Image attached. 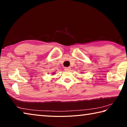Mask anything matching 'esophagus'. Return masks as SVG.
<instances>
[{
    "instance_id": "34e87169",
    "label": "esophagus",
    "mask_w": 127,
    "mask_h": 127,
    "mask_svg": "<svg viewBox=\"0 0 127 127\" xmlns=\"http://www.w3.org/2000/svg\"><path fill=\"white\" fill-rule=\"evenodd\" d=\"M70 69H71L70 67H65L64 68V70H65V71H69V70H70Z\"/></svg>"
}]
</instances>
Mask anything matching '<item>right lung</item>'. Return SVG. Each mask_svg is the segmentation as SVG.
Listing matches in <instances>:
<instances>
[{"mask_svg":"<svg viewBox=\"0 0 127 127\" xmlns=\"http://www.w3.org/2000/svg\"><path fill=\"white\" fill-rule=\"evenodd\" d=\"M55 74V73H53V74Z\"/></svg>","mask_w":127,"mask_h":127,"instance_id":"obj_1","label":"right lung"}]
</instances>
